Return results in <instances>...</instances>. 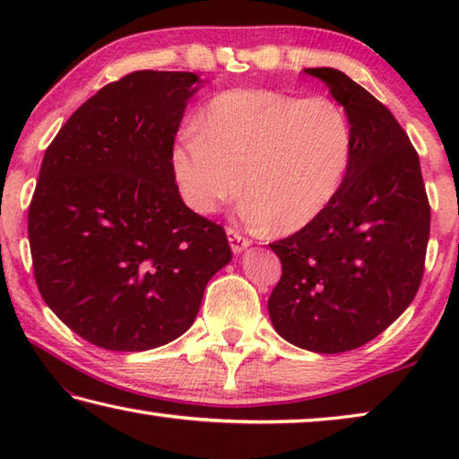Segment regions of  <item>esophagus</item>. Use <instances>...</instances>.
I'll list each match as a JSON object with an SVG mask.
<instances>
[{
    "label": "esophagus",
    "instance_id": "obj_1",
    "mask_svg": "<svg viewBox=\"0 0 459 459\" xmlns=\"http://www.w3.org/2000/svg\"><path fill=\"white\" fill-rule=\"evenodd\" d=\"M227 237H229V243H230L232 253H235V255L243 253L245 248H247L248 245H251V240L245 238V237L240 235V232H237L235 229H227Z\"/></svg>",
    "mask_w": 459,
    "mask_h": 459
}]
</instances>
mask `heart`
Instances as JSON below:
<instances>
[{
  "mask_svg": "<svg viewBox=\"0 0 459 459\" xmlns=\"http://www.w3.org/2000/svg\"><path fill=\"white\" fill-rule=\"evenodd\" d=\"M352 145L351 117L330 97L235 89L214 97L198 129L176 139L172 172L196 214H212L238 196L243 180V219L290 235L320 219L338 196Z\"/></svg>",
  "mask_w": 459,
  "mask_h": 459,
  "instance_id": "1",
  "label": "heart"
}]
</instances>
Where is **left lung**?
<instances>
[{
    "label": "left lung",
    "instance_id": "8db88e82",
    "mask_svg": "<svg viewBox=\"0 0 459 459\" xmlns=\"http://www.w3.org/2000/svg\"><path fill=\"white\" fill-rule=\"evenodd\" d=\"M352 123L346 182L320 219L269 245L275 332L317 354L354 351L405 312L423 277L431 211L419 155L388 108L336 68H306Z\"/></svg>",
    "mask_w": 459,
    "mask_h": 459
}]
</instances>
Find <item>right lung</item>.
I'll use <instances>...</instances> for the list:
<instances>
[{
	"label": "right lung",
	"instance_id": "1",
	"mask_svg": "<svg viewBox=\"0 0 459 459\" xmlns=\"http://www.w3.org/2000/svg\"><path fill=\"white\" fill-rule=\"evenodd\" d=\"M202 84L194 73H131L76 108L44 153L28 212L38 290L105 351L182 336L232 259L222 227L184 204L172 172L174 137Z\"/></svg>",
	"mask_w": 459,
	"mask_h": 459
}]
</instances>
